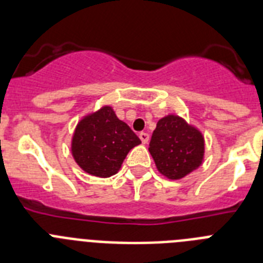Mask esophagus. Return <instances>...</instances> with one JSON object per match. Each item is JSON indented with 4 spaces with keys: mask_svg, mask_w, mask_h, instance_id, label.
<instances>
[{
    "mask_svg": "<svg viewBox=\"0 0 263 263\" xmlns=\"http://www.w3.org/2000/svg\"><path fill=\"white\" fill-rule=\"evenodd\" d=\"M139 138H141V141H142V143H147L148 139H150V137H148L147 133H141L139 134Z\"/></svg>",
    "mask_w": 263,
    "mask_h": 263,
    "instance_id": "1",
    "label": "esophagus"
}]
</instances>
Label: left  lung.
Instances as JSON below:
<instances>
[{
  "label": "left lung",
  "mask_w": 263,
  "mask_h": 263,
  "mask_svg": "<svg viewBox=\"0 0 263 263\" xmlns=\"http://www.w3.org/2000/svg\"><path fill=\"white\" fill-rule=\"evenodd\" d=\"M158 171L171 180L182 179L200 167L204 137L182 117L168 115L158 121L148 145Z\"/></svg>",
  "instance_id": "8db88e82"
}]
</instances>
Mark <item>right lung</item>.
<instances>
[{
	"label": "right lung",
	"instance_id": "1",
	"mask_svg": "<svg viewBox=\"0 0 263 263\" xmlns=\"http://www.w3.org/2000/svg\"><path fill=\"white\" fill-rule=\"evenodd\" d=\"M139 143L133 130L116 116L111 106L105 105L79 121L71 153L87 174L109 178L118 173L127 153Z\"/></svg>",
	"mask_w": 263,
	"mask_h": 263
}]
</instances>
